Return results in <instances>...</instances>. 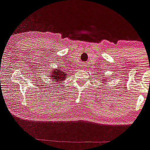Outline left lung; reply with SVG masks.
Instances as JSON below:
<instances>
[{"instance_id":"8db88e82","label":"left lung","mask_w":150,"mask_h":150,"mask_svg":"<svg viewBox=\"0 0 150 150\" xmlns=\"http://www.w3.org/2000/svg\"><path fill=\"white\" fill-rule=\"evenodd\" d=\"M102 81H104V82H105V81H106V79H103ZM105 82H106V81H105ZM106 83V84H107V83Z\"/></svg>"}]
</instances>
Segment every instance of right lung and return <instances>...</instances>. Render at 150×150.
<instances>
[{
    "instance_id": "right-lung-1",
    "label": "right lung",
    "mask_w": 150,
    "mask_h": 150,
    "mask_svg": "<svg viewBox=\"0 0 150 150\" xmlns=\"http://www.w3.org/2000/svg\"><path fill=\"white\" fill-rule=\"evenodd\" d=\"M67 77V74L64 71H62L60 69H54L53 71L51 72V75H50V77L51 79H53V81H56V82L59 83L61 82L62 80H64Z\"/></svg>"
}]
</instances>
